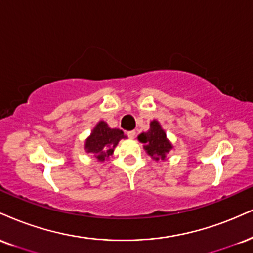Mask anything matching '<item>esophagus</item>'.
Masks as SVG:
<instances>
[{"mask_svg":"<svg viewBox=\"0 0 253 253\" xmlns=\"http://www.w3.org/2000/svg\"><path fill=\"white\" fill-rule=\"evenodd\" d=\"M127 135H128L129 139H134L135 138V130H129V132H127Z\"/></svg>","mask_w":253,"mask_h":253,"instance_id":"esophagus-1","label":"esophagus"}]
</instances>
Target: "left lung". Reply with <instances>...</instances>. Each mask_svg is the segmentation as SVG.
<instances>
[{
    "label": "left lung",
    "instance_id": "left-lung-1",
    "mask_svg": "<svg viewBox=\"0 0 253 253\" xmlns=\"http://www.w3.org/2000/svg\"><path fill=\"white\" fill-rule=\"evenodd\" d=\"M138 140L144 144V148L148 156L156 160H165L166 156L173 148L169 140L166 138L165 130L161 128L160 124L157 120L151 121L150 129L141 133L138 136Z\"/></svg>",
    "mask_w": 253,
    "mask_h": 253
}]
</instances>
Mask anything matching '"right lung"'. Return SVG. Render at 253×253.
<instances>
[{
	"instance_id": "obj_1",
	"label": "right lung",
	"mask_w": 253,
	"mask_h": 253,
	"mask_svg": "<svg viewBox=\"0 0 253 253\" xmlns=\"http://www.w3.org/2000/svg\"><path fill=\"white\" fill-rule=\"evenodd\" d=\"M124 132L118 128H111L107 123L99 121L96 126L88 136L84 144V150L87 153H92L99 161L108 159L113 154L121 139H125Z\"/></svg>"
}]
</instances>
